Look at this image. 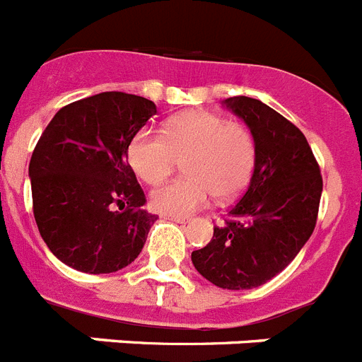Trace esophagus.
I'll list each match as a JSON object with an SVG mask.
<instances>
[{
    "instance_id": "esophagus-1",
    "label": "esophagus",
    "mask_w": 362,
    "mask_h": 362,
    "mask_svg": "<svg viewBox=\"0 0 362 362\" xmlns=\"http://www.w3.org/2000/svg\"><path fill=\"white\" fill-rule=\"evenodd\" d=\"M170 221H175V223H187L188 218H183V216H165Z\"/></svg>"
}]
</instances>
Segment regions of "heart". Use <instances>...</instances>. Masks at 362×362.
Here are the masks:
<instances>
[{
	"label": "heart",
	"instance_id": "b5f03b06",
	"mask_svg": "<svg viewBox=\"0 0 362 362\" xmlns=\"http://www.w3.org/2000/svg\"><path fill=\"white\" fill-rule=\"evenodd\" d=\"M258 146L252 129L211 111H188L170 120L163 134L143 129L128 146V160L148 185L163 183L179 160L185 177L153 190L151 209L187 216L206 205L211 194L227 202L247 187Z\"/></svg>",
	"mask_w": 362,
	"mask_h": 362
}]
</instances>
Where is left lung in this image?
Returning a JSON list of instances; mask_svg holds the SVG:
<instances>
[{
    "mask_svg": "<svg viewBox=\"0 0 362 362\" xmlns=\"http://www.w3.org/2000/svg\"><path fill=\"white\" fill-rule=\"evenodd\" d=\"M225 104L252 129L258 156L245 194L192 252V264L214 286L252 289L286 269L310 240L322 175L305 135L286 117L251 97Z\"/></svg>",
    "mask_w": 362,
    "mask_h": 362,
    "instance_id": "8db88e82",
    "label": "left lung"
}]
</instances>
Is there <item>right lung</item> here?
Segmentation results:
<instances>
[{
  "label": "right lung",
  "instance_id": "1",
  "mask_svg": "<svg viewBox=\"0 0 362 362\" xmlns=\"http://www.w3.org/2000/svg\"><path fill=\"white\" fill-rule=\"evenodd\" d=\"M157 113L122 91L71 102L52 117L29 163L33 212L43 242L82 273H113L135 260L156 216L141 211L143 188L128 146Z\"/></svg>",
  "mask_w": 362,
  "mask_h": 362
}]
</instances>
